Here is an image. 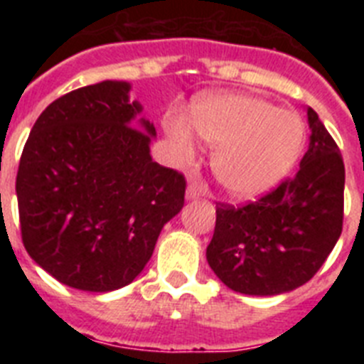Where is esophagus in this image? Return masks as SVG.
<instances>
[{
    "label": "esophagus",
    "instance_id": "esophagus-1",
    "mask_svg": "<svg viewBox=\"0 0 364 364\" xmlns=\"http://www.w3.org/2000/svg\"><path fill=\"white\" fill-rule=\"evenodd\" d=\"M195 198H198V188L197 184H189L186 189V200H195Z\"/></svg>",
    "mask_w": 364,
    "mask_h": 364
}]
</instances>
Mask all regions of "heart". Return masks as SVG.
Returning <instances> with one entry per match:
<instances>
[{
  "mask_svg": "<svg viewBox=\"0 0 364 364\" xmlns=\"http://www.w3.org/2000/svg\"><path fill=\"white\" fill-rule=\"evenodd\" d=\"M164 127L178 162L193 159L195 133L213 147L211 171L235 198H255L279 184L304 146V124L297 112L237 92L200 96L191 122L173 109Z\"/></svg>",
  "mask_w": 364,
  "mask_h": 364,
  "instance_id": "heart-1",
  "label": "heart"
}]
</instances>
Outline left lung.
Listing matches in <instances>:
<instances>
[{"label": "left lung", "mask_w": 364, "mask_h": 364, "mask_svg": "<svg viewBox=\"0 0 364 364\" xmlns=\"http://www.w3.org/2000/svg\"><path fill=\"white\" fill-rule=\"evenodd\" d=\"M299 171L244 208L217 205L208 264L233 291L269 297L314 277L343 231L345 164L317 112Z\"/></svg>", "instance_id": "1"}]
</instances>
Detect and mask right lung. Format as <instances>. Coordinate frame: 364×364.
<instances>
[{
  "mask_svg": "<svg viewBox=\"0 0 364 364\" xmlns=\"http://www.w3.org/2000/svg\"><path fill=\"white\" fill-rule=\"evenodd\" d=\"M129 91V82L105 80L54 100L19 160L25 250L76 290L131 284L184 205V176L153 162L156 129Z\"/></svg>",
  "mask_w": 364,
  "mask_h": 364,
  "instance_id": "right-lung-1",
  "label": "right lung"
}]
</instances>
